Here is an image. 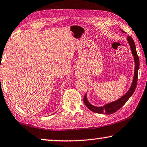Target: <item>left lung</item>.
I'll return each mask as SVG.
<instances>
[{"label":"left lung","instance_id":"obj_1","mask_svg":"<svg viewBox=\"0 0 147 147\" xmlns=\"http://www.w3.org/2000/svg\"><path fill=\"white\" fill-rule=\"evenodd\" d=\"M122 32L126 33L124 30H121ZM127 40H128V42L130 46L131 51L132 55L134 56V62H135V70H134V79L133 81H132L131 85L128 90V92H127L124 96H122L121 98H119V100L116 101H114L113 102H110L109 103H107L104 105H103L102 107H96L91 104L89 103L87 97H86V94L84 96L83 101L86 107H87L88 109L96 113L99 114H103L105 113L106 115H110L115 113L117 111L119 110L120 108L122 107L123 105L126 103L127 101L128 100L129 98L131 97L133 94L135 90H136V86H137V82H138V70L139 68V59L138 54H137V51H136V44H135L134 41L132 39L131 36H128L127 38Z\"/></svg>","mask_w":147,"mask_h":147}]
</instances>
